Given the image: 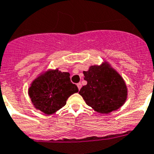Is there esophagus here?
I'll list each match as a JSON object with an SVG mask.
<instances>
[{
  "label": "esophagus",
  "instance_id": "obj_1",
  "mask_svg": "<svg viewBox=\"0 0 154 154\" xmlns=\"http://www.w3.org/2000/svg\"><path fill=\"white\" fill-rule=\"evenodd\" d=\"M77 88H78V89H79V90H80V88H81V86H82L81 83H77Z\"/></svg>",
  "mask_w": 154,
  "mask_h": 154
}]
</instances>
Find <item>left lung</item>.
Instances as JSON below:
<instances>
[{
  "instance_id": "obj_1",
  "label": "left lung",
  "mask_w": 154,
  "mask_h": 154,
  "mask_svg": "<svg viewBox=\"0 0 154 154\" xmlns=\"http://www.w3.org/2000/svg\"><path fill=\"white\" fill-rule=\"evenodd\" d=\"M83 74L87 84L80 89L79 94L94 110L107 114L126 102L128 95L126 83L108 62L91 65Z\"/></svg>"
}]
</instances>
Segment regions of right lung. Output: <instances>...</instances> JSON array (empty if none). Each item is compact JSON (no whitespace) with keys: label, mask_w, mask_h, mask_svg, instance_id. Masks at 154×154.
<instances>
[{"label":"right lung","mask_w":154,"mask_h":154,"mask_svg":"<svg viewBox=\"0 0 154 154\" xmlns=\"http://www.w3.org/2000/svg\"><path fill=\"white\" fill-rule=\"evenodd\" d=\"M77 92L78 88L71 82L69 73L59 69L41 73L28 88V95L34 107L47 115L64 107L67 99Z\"/></svg>","instance_id":"right-lung-1"}]
</instances>
